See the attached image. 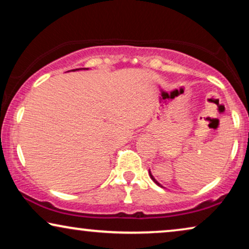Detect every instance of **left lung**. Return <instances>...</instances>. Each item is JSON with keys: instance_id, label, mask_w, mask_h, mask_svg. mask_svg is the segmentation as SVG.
<instances>
[{"instance_id": "1", "label": "left lung", "mask_w": 249, "mask_h": 249, "mask_svg": "<svg viewBox=\"0 0 249 249\" xmlns=\"http://www.w3.org/2000/svg\"><path fill=\"white\" fill-rule=\"evenodd\" d=\"M148 175H149V177H151V179L153 180V181H154L155 183H156V185H158L159 187H161V188H164V187H163L162 185H161V183H160L159 181H158V180H156L155 178H154V176H153L152 175V172H151V170H148Z\"/></svg>"}]
</instances>
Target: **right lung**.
I'll use <instances>...</instances> for the list:
<instances>
[{
	"label": "right lung",
	"instance_id": "add662e5",
	"mask_svg": "<svg viewBox=\"0 0 249 249\" xmlns=\"http://www.w3.org/2000/svg\"><path fill=\"white\" fill-rule=\"evenodd\" d=\"M77 70H88V68H80V69H73L72 71H77Z\"/></svg>",
	"mask_w": 249,
	"mask_h": 249
}]
</instances>
